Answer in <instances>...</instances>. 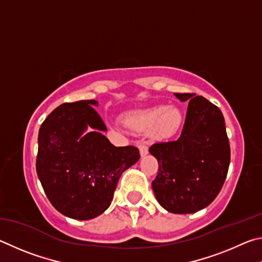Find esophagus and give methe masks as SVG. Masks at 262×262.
Segmentation results:
<instances>
[{"label":"esophagus","mask_w":262,"mask_h":262,"mask_svg":"<svg viewBox=\"0 0 262 262\" xmlns=\"http://www.w3.org/2000/svg\"><path fill=\"white\" fill-rule=\"evenodd\" d=\"M138 147H139V149H140V153H141V155H146L148 153V145H147V141H145V140H139L138 141Z\"/></svg>","instance_id":"esophagus-1"}]
</instances>
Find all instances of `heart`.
<instances>
[{"mask_svg": "<svg viewBox=\"0 0 262 262\" xmlns=\"http://www.w3.org/2000/svg\"><path fill=\"white\" fill-rule=\"evenodd\" d=\"M127 123L137 130H149L153 127L154 135L159 138H169L180 130L182 115L176 108L157 105L131 113L127 116Z\"/></svg>", "mask_w": 262, "mask_h": 262, "instance_id": "b5f03b06", "label": "heart"}]
</instances>
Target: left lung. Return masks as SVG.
<instances>
[{"mask_svg":"<svg viewBox=\"0 0 262 262\" xmlns=\"http://www.w3.org/2000/svg\"><path fill=\"white\" fill-rule=\"evenodd\" d=\"M175 95L189 101L185 123L177 140L149 147L159 162L152 187L168 212L191 214L207 207L221 191L230 164V145L219 107L194 93Z\"/></svg>","mask_w":262,"mask_h":262,"instance_id":"1","label":"left lung"}]
</instances>
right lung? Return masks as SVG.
<instances>
[{"label":"right lung","instance_id":"add662e5","mask_svg":"<svg viewBox=\"0 0 262 262\" xmlns=\"http://www.w3.org/2000/svg\"><path fill=\"white\" fill-rule=\"evenodd\" d=\"M82 100L58 105L41 124L36 172L47 198L59 213L76 220L102 214L113 200L122 172L140 159L136 146L116 147L100 131L102 118ZM87 126L95 132L81 136Z\"/></svg>","mask_w":262,"mask_h":262}]
</instances>
